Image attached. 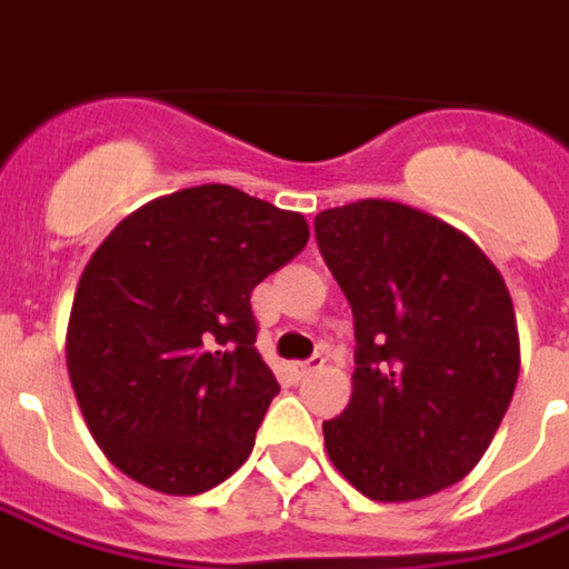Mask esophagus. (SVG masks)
Instances as JSON below:
<instances>
[{
  "label": "esophagus",
  "instance_id": "esophagus-1",
  "mask_svg": "<svg viewBox=\"0 0 569 569\" xmlns=\"http://www.w3.org/2000/svg\"><path fill=\"white\" fill-rule=\"evenodd\" d=\"M322 366H326V357H310L305 359V362H296V366H292V375L301 381V378H308L310 371L322 369Z\"/></svg>",
  "mask_w": 569,
  "mask_h": 569
}]
</instances>
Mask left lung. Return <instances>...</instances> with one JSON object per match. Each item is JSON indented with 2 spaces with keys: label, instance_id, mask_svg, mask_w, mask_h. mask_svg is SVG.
Wrapping results in <instances>:
<instances>
[{
  "label": "left lung",
  "instance_id": "obj_1",
  "mask_svg": "<svg viewBox=\"0 0 569 569\" xmlns=\"http://www.w3.org/2000/svg\"><path fill=\"white\" fill-rule=\"evenodd\" d=\"M357 329L353 396L326 420L335 469L369 500H423L469 476L512 402V296L472 237L399 200L313 219Z\"/></svg>",
  "mask_w": 569,
  "mask_h": 569
}]
</instances>
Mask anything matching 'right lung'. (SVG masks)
I'll return each instance as SVG.
<instances>
[{"label":"right lung","instance_id":"right-lung-1","mask_svg":"<svg viewBox=\"0 0 569 569\" xmlns=\"http://www.w3.org/2000/svg\"><path fill=\"white\" fill-rule=\"evenodd\" d=\"M308 237L301 212L210 182L142 203L97 247L69 313L67 369L124 476L194 497L247 463L280 393L249 296Z\"/></svg>","mask_w":569,"mask_h":569}]
</instances>
